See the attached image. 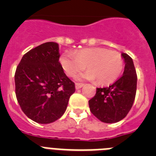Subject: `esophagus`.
<instances>
[{
	"instance_id": "obj_1",
	"label": "esophagus",
	"mask_w": 156,
	"mask_h": 156,
	"mask_svg": "<svg viewBox=\"0 0 156 156\" xmlns=\"http://www.w3.org/2000/svg\"><path fill=\"white\" fill-rule=\"evenodd\" d=\"M83 83H76V89L78 90V89H80L83 86Z\"/></svg>"
}]
</instances>
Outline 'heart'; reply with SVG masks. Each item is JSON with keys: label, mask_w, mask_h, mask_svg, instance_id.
Here are the masks:
<instances>
[{"label": "heart", "mask_w": 156, "mask_h": 156, "mask_svg": "<svg viewBox=\"0 0 156 156\" xmlns=\"http://www.w3.org/2000/svg\"><path fill=\"white\" fill-rule=\"evenodd\" d=\"M60 63L69 77H75L86 66L87 70L80 77L95 80L99 85L115 82L123 69V59L120 54L102 48H83L73 54L65 52L60 57Z\"/></svg>", "instance_id": "heart-1"}]
</instances>
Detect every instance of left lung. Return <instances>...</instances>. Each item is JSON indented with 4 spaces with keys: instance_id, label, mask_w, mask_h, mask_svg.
I'll return each instance as SVG.
<instances>
[{
    "instance_id": "8db88e82",
    "label": "left lung",
    "mask_w": 156,
    "mask_h": 156,
    "mask_svg": "<svg viewBox=\"0 0 156 156\" xmlns=\"http://www.w3.org/2000/svg\"><path fill=\"white\" fill-rule=\"evenodd\" d=\"M125 67L122 76L106 87L97 88L94 97L89 100L90 110L100 121L117 122L126 117L133 104L137 90V73L133 59L121 54Z\"/></svg>"
}]
</instances>
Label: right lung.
<instances>
[{
    "label": "right lung",
    "mask_w": 156,
    "mask_h": 156,
    "mask_svg": "<svg viewBox=\"0 0 156 156\" xmlns=\"http://www.w3.org/2000/svg\"><path fill=\"white\" fill-rule=\"evenodd\" d=\"M57 43L36 47L22 58L15 74L16 94L22 110L38 123H51L66 112L75 83L65 74Z\"/></svg>",
    "instance_id": "1"
}]
</instances>
